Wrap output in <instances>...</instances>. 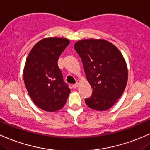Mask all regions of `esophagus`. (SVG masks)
I'll return each instance as SVG.
<instances>
[{
	"mask_svg": "<svg viewBox=\"0 0 150 150\" xmlns=\"http://www.w3.org/2000/svg\"><path fill=\"white\" fill-rule=\"evenodd\" d=\"M78 83L74 84V85H72V88L75 89V88H78Z\"/></svg>",
	"mask_w": 150,
	"mask_h": 150,
	"instance_id": "1",
	"label": "esophagus"
}]
</instances>
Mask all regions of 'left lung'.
I'll use <instances>...</instances> for the list:
<instances>
[{"label":"left lung","instance_id":"1","mask_svg":"<svg viewBox=\"0 0 150 150\" xmlns=\"http://www.w3.org/2000/svg\"><path fill=\"white\" fill-rule=\"evenodd\" d=\"M74 48L93 88V94L85 99V103L98 111L110 109L124 93L127 82V67L120 51L103 39L79 40Z\"/></svg>","mask_w":150,"mask_h":150}]
</instances>
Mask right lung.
Listing matches in <instances>:
<instances>
[{
  "mask_svg": "<svg viewBox=\"0 0 150 150\" xmlns=\"http://www.w3.org/2000/svg\"><path fill=\"white\" fill-rule=\"evenodd\" d=\"M69 44L70 40L64 38H46L33 46L26 59L25 88L35 105L47 112L63 108L70 93L57 65L59 57Z\"/></svg>",
  "mask_w": 150,
  "mask_h": 150,
  "instance_id": "right-lung-1",
  "label": "right lung"
}]
</instances>
